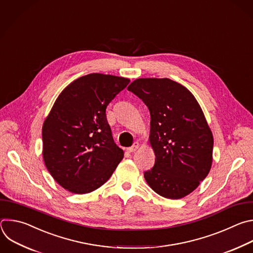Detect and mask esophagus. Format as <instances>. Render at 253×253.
Wrapping results in <instances>:
<instances>
[{"label":"esophagus","instance_id":"34e87169","mask_svg":"<svg viewBox=\"0 0 253 253\" xmlns=\"http://www.w3.org/2000/svg\"><path fill=\"white\" fill-rule=\"evenodd\" d=\"M138 147H139V143L134 142L130 147H127V151H129V153H133V151H135Z\"/></svg>","mask_w":253,"mask_h":253}]
</instances>
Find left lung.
I'll return each instance as SVG.
<instances>
[{
    "mask_svg": "<svg viewBox=\"0 0 253 253\" xmlns=\"http://www.w3.org/2000/svg\"><path fill=\"white\" fill-rule=\"evenodd\" d=\"M127 89L149 110V142L156 155L143 175L158 194L179 199L192 192L212 165L213 136L193 94L169 79L133 81Z\"/></svg>",
    "mask_w": 253,
    "mask_h": 253,
    "instance_id": "obj_1",
    "label": "left lung"
}]
</instances>
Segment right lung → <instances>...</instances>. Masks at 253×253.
Wrapping results in <instances>:
<instances>
[{
    "instance_id": "obj_1",
    "label": "right lung",
    "mask_w": 253,
    "mask_h": 253,
    "mask_svg": "<svg viewBox=\"0 0 253 253\" xmlns=\"http://www.w3.org/2000/svg\"><path fill=\"white\" fill-rule=\"evenodd\" d=\"M128 79L89 74L71 83L44 120L42 158L54 179L77 194L88 193L112 176L124 158L106 116Z\"/></svg>"
}]
</instances>
